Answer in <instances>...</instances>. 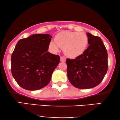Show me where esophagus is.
<instances>
[{"label":"esophagus","instance_id":"34e87169","mask_svg":"<svg viewBox=\"0 0 120 120\" xmlns=\"http://www.w3.org/2000/svg\"><path fill=\"white\" fill-rule=\"evenodd\" d=\"M60 61L61 62H65V58L63 56L60 57Z\"/></svg>","mask_w":120,"mask_h":120}]
</instances>
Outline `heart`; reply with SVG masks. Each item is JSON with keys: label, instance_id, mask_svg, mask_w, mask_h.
<instances>
[{"label": "heart", "instance_id": "1", "mask_svg": "<svg viewBox=\"0 0 120 120\" xmlns=\"http://www.w3.org/2000/svg\"><path fill=\"white\" fill-rule=\"evenodd\" d=\"M88 43V37L85 33L67 31L59 33L50 45L54 52H58L60 47L67 56L75 58L84 53Z\"/></svg>", "mask_w": 120, "mask_h": 120}]
</instances>
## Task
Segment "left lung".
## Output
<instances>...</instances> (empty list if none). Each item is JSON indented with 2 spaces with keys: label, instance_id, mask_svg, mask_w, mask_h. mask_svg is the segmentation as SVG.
<instances>
[{
  "label": "left lung",
  "instance_id": "obj_1",
  "mask_svg": "<svg viewBox=\"0 0 120 120\" xmlns=\"http://www.w3.org/2000/svg\"><path fill=\"white\" fill-rule=\"evenodd\" d=\"M89 46L82 55L67 59L70 82L80 89L96 87L102 81L108 70V52L99 37L87 33Z\"/></svg>",
  "mask_w": 120,
  "mask_h": 120
}]
</instances>
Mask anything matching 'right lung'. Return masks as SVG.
I'll return each mask as SVG.
<instances>
[{"label":"right lung","mask_w":120,"mask_h":120,"mask_svg":"<svg viewBox=\"0 0 120 120\" xmlns=\"http://www.w3.org/2000/svg\"><path fill=\"white\" fill-rule=\"evenodd\" d=\"M52 36L35 34L20 39L11 56V73L24 89L38 90L50 82L60 57L49 52Z\"/></svg>","instance_id":"right-lung-1"}]
</instances>
